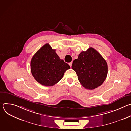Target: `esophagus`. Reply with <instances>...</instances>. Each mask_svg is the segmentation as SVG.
Segmentation results:
<instances>
[{
  "mask_svg": "<svg viewBox=\"0 0 131 131\" xmlns=\"http://www.w3.org/2000/svg\"><path fill=\"white\" fill-rule=\"evenodd\" d=\"M69 66H70V67H71V65H72V62H70V63H69Z\"/></svg>",
  "mask_w": 131,
  "mask_h": 131,
  "instance_id": "1",
  "label": "esophagus"
}]
</instances>
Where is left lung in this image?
<instances>
[{
	"mask_svg": "<svg viewBox=\"0 0 131 131\" xmlns=\"http://www.w3.org/2000/svg\"><path fill=\"white\" fill-rule=\"evenodd\" d=\"M71 68L76 71L82 85L89 90L101 85L108 73L106 61L92 47L79 54L78 58L73 61Z\"/></svg>",
	"mask_w": 131,
	"mask_h": 131,
	"instance_id": "left-lung-1",
	"label": "left lung"
}]
</instances>
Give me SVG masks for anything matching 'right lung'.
Returning a JSON list of instances; mask_svg holds the SVG:
<instances>
[{
	"label": "right lung",
	"mask_w": 131,
	"mask_h": 131,
	"mask_svg": "<svg viewBox=\"0 0 131 131\" xmlns=\"http://www.w3.org/2000/svg\"><path fill=\"white\" fill-rule=\"evenodd\" d=\"M69 65L61 60L49 43L45 44L32 57L30 69L35 80L45 86H53L63 78Z\"/></svg>",
	"instance_id": "1"
}]
</instances>
